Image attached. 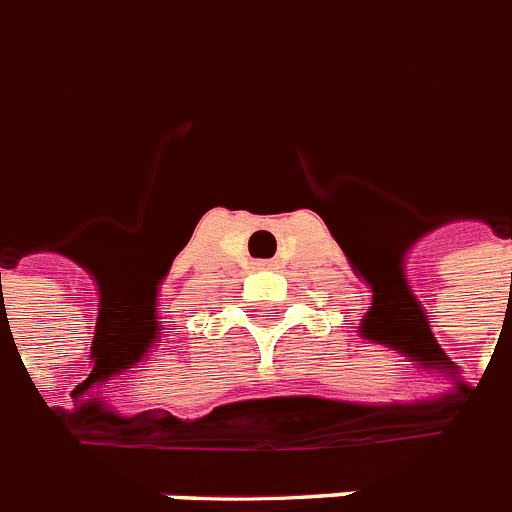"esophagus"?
Returning <instances> with one entry per match:
<instances>
[{
	"label": "esophagus",
	"instance_id": "esophagus-1",
	"mask_svg": "<svg viewBox=\"0 0 512 512\" xmlns=\"http://www.w3.org/2000/svg\"><path fill=\"white\" fill-rule=\"evenodd\" d=\"M255 268H260V271H268V268H273L271 260H260V263H255Z\"/></svg>",
	"mask_w": 512,
	"mask_h": 512
}]
</instances>
